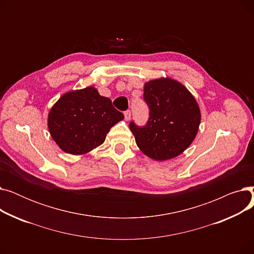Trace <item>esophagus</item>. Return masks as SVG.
Listing matches in <instances>:
<instances>
[{"instance_id":"esophagus-1","label":"esophagus","mask_w":254,"mask_h":254,"mask_svg":"<svg viewBox=\"0 0 254 254\" xmlns=\"http://www.w3.org/2000/svg\"><path fill=\"white\" fill-rule=\"evenodd\" d=\"M125 118H126V120H129L130 119V116H131V113H130V111L129 110H127V111H125Z\"/></svg>"}]
</instances>
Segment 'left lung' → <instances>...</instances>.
Instances as JSON below:
<instances>
[{
  "instance_id": "obj_1",
  "label": "left lung",
  "mask_w": 254,
  "mask_h": 254,
  "mask_svg": "<svg viewBox=\"0 0 254 254\" xmlns=\"http://www.w3.org/2000/svg\"><path fill=\"white\" fill-rule=\"evenodd\" d=\"M144 101L149 108L147 124H129L140 150L155 161H167L188 149L201 123L198 105L189 89L172 78L150 80L144 85Z\"/></svg>"
}]
</instances>
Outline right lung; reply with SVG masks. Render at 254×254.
<instances>
[{
	"instance_id": "add662e5",
	"label": "right lung",
	"mask_w": 254,
	"mask_h": 254,
	"mask_svg": "<svg viewBox=\"0 0 254 254\" xmlns=\"http://www.w3.org/2000/svg\"><path fill=\"white\" fill-rule=\"evenodd\" d=\"M124 118L109 98L88 86L60 98L48 114V128L63 151L80 155L103 144L110 128Z\"/></svg>"
}]
</instances>
